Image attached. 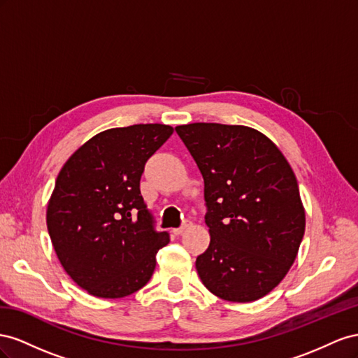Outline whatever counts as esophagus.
<instances>
[{"label": "esophagus", "mask_w": 358, "mask_h": 358, "mask_svg": "<svg viewBox=\"0 0 358 358\" xmlns=\"http://www.w3.org/2000/svg\"><path fill=\"white\" fill-rule=\"evenodd\" d=\"M190 224H192V222H190V220H185V222H182V224H181V227H180V228H176V229H172V232H173V236H181V234H182V231H185V229H187V228L190 227Z\"/></svg>", "instance_id": "34e87169"}]
</instances>
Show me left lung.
Listing matches in <instances>:
<instances>
[{
    "label": "left lung",
    "mask_w": 358,
    "mask_h": 358,
    "mask_svg": "<svg viewBox=\"0 0 358 358\" xmlns=\"http://www.w3.org/2000/svg\"><path fill=\"white\" fill-rule=\"evenodd\" d=\"M203 178L210 246L196 258L206 288L249 303L282 282L299 253L306 216L288 160L246 126H177Z\"/></svg>",
    "instance_id": "obj_1"
}]
</instances>
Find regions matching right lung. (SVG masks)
Wrapping results in <instances>:
<instances>
[{
    "instance_id": "right-lung-1",
    "label": "right lung",
    "mask_w": 358,
    "mask_h": 358,
    "mask_svg": "<svg viewBox=\"0 0 358 358\" xmlns=\"http://www.w3.org/2000/svg\"><path fill=\"white\" fill-rule=\"evenodd\" d=\"M173 129L134 124L101 131L61 168L46 223L66 273L88 294L121 299L145 287L169 243L141 195L147 160Z\"/></svg>"
}]
</instances>
